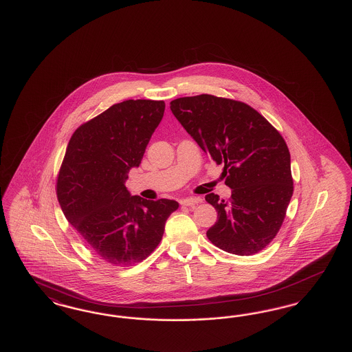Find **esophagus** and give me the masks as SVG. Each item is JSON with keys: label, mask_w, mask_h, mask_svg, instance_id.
Instances as JSON below:
<instances>
[{"label": "esophagus", "mask_w": 352, "mask_h": 352, "mask_svg": "<svg viewBox=\"0 0 352 352\" xmlns=\"http://www.w3.org/2000/svg\"><path fill=\"white\" fill-rule=\"evenodd\" d=\"M201 198H194V197H190V198H184V199H181V204L182 206H194V204H197V203H201Z\"/></svg>", "instance_id": "esophagus-1"}]
</instances>
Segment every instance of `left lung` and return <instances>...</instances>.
<instances>
[{
    "mask_svg": "<svg viewBox=\"0 0 352 352\" xmlns=\"http://www.w3.org/2000/svg\"><path fill=\"white\" fill-rule=\"evenodd\" d=\"M170 109L201 151L220 165L232 188L228 201L211 192L206 201L218 212L207 231L223 251L251 256L280 231L293 195L290 153L283 135L256 109L212 95L179 98Z\"/></svg>",
    "mask_w": 352,
    "mask_h": 352,
    "instance_id": "obj_1",
    "label": "left lung"
}]
</instances>
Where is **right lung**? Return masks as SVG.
I'll use <instances>...</instances> for the list:
<instances>
[{
  "instance_id": "add662e5",
  "label": "right lung",
  "mask_w": 352,
  "mask_h": 352,
  "mask_svg": "<svg viewBox=\"0 0 352 352\" xmlns=\"http://www.w3.org/2000/svg\"><path fill=\"white\" fill-rule=\"evenodd\" d=\"M165 112L162 100H125L80 125L68 142L56 195L68 223L101 260L128 267L162 240L179 204L146 201L125 187Z\"/></svg>"
}]
</instances>
